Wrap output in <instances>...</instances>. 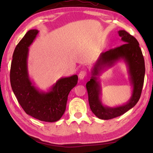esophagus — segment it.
<instances>
[{
    "instance_id": "esophagus-1",
    "label": "esophagus",
    "mask_w": 153,
    "mask_h": 153,
    "mask_svg": "<svg viewBox=\"0 0 153 153\" xmlns=\"http://www.w3.org/2000/svg\"><path fill=\"white\" fill-rule=\"evenodd\" d=\"M86 71H81L79 72V78L80 79H83L85 77H86Z\"/></svg>"
}]
</instances>
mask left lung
I'll list each match as a JSON object with an SVG mask.
<instances>
[{"instance_id":"8db88e82","label":"left lung","mask_w":153,"mask_h":153,"mask_svg":"<svg viewBox=\"0 0 153 153\" xmlns=\"http://www.w3.org/2000/svg\"><path fill=\"white\" fill-rule=\"evenodd\" d=\"M118 33L125 44L100 54L91 70V79L86 83L90 107L92 113L100 120H107L119 117L133 108L140 98L144 84V59L138 42L125 30H120ZM121 59L128 67L133 93L126 104L114 108L107 107L101 101V87L97 76L105 67L112 66Z\"/></svg>"}]
</instances>
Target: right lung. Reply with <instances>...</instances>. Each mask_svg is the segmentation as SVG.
<instances>
[{"label":"right lung","mask_w":153,"mask_h":153,"mask_svg":"<svg viewBox=\"0 0 153 153\" xmlns=\"http://www.w3.org/2000/svg\"><path fill=\"white\" fill-rule=\"evenodd\" d=\"M39 32L30 30L15 48L10 71L13 91L23 109L32 117L46 122L60 120L66 109L69 93L76 86L77 75L61 77L48 92L40 91L31 81L27 70L29 47Z\"/></svg>","instance_id":"1"}]
</instances>
